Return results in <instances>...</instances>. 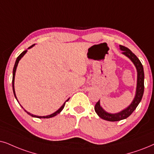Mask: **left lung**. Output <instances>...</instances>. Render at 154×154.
Instances as JSON below:
<instances>
[{"mask_svg":"<svg viewBox=\"0 0 154 154\" xmlns=\"http://www.w3.org/2000/svg\"><path fill=\"white\" fill-rule=\"evenodd\" d=\"M120 49L122 50V53L125 54L126 57H128L130 60L133 62V63L137 67V92H136L135 98L134 99L133 102L131 104L128 106L127 108L124 109L117 114H109V113L106 112L101 107L100 101L97 102L95 104L94 110L98 116L103 119L109 121V122H117L124 119H126L131 115L133 113L136 108L141 102L142 97L143 94V91H144V72H143V65L140 60L137 56L130 50L129 48H126L123 45H119Z\"/></svg>","mask_w":154,"mask_h":154,"instance_id":"left-lung-1","label":"left lung"}]
</instances>
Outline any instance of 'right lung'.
Listing matches in <instances>:
<instances>
[{
	"mask_svg": "<svg viewBox=\"0 0 154 154\" xmlns=\"http://www.w3.org/2000/svg\"><path fill=\"white\" fill-rule=\"evenodd\" d=\"M35 45V44L34 45H31L30 47H29L28 48H32V46H34ZM26 52H27V50H25V51H23L22 53H21L20 55L18 56V57H17V59H16V61H15V65H14V67H13V80H12V83H13V93H14V95H15V99H16L17 100V97H16V95H15V89H14V79H15V71H16V68H17V64H18V63H19V60H20L21 58H22L23 57V55H24V54L26 53ZM69 100V99H68V100L66 101V102H67V101ZM66 102L64 103V104L63 105V106H61V107H60L59 109H58L57 112H55L54 113H53V114H50V115H48V116H35V115H33V114H30V113L29 112H27V111H25V112H26L27 113H28V114H30V115H31L32 116H33V117H36V118H44V119H48V118H51V117H53V116H56L57 115V114H59V113H60V112H61L62 110L63 109H64V107H65V103H66ZM22 108H23V106H22Z\"/></svg>",
	"mask_w": 154,
	"mask_h": 154,
	"instance_id": "add662e5",
	"label": "right lung"
}]
</instances>
